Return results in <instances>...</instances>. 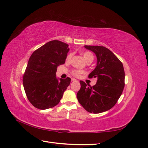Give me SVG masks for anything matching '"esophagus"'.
<instances>
[{"label":"esophagus","mask_w":148,"mask_h":148,"mask_svg":"<svg viewBox=\"0 0 148 148\" xmlns=\"http://www.w3.org/2000/svg\"><path fill=\"white\" fill-rule=\"evenodd\" d=\"M71 81H75V82H76V81H77V80L74 79V78H72V79H71Z\"/></svg>","instance_id":"esophagus-1"}]
</instances>
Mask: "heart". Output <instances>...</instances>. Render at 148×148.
<instances>
[{"label": "heart", "mask_w": 148, "mask_h": 148, "mask_svg": "<svg viewBox=\"0 0 148 148\" xmlns=\"http://www.w3.org/2000/svg\"><path fill=\"white\" fill-rule=\"evenodd\" d=\"M82 55L83 56L84 59L85 60V61L87 62L88 61L92 60L93 61V55L92 53H90V51H84L82 53ZM72 57V54H69L67 56V58H66V61L67 62H69L70 60ZM82 71H77V70H74L72 71V74L73 76H76V77H79L80 76V74H82Z\"/></svg>", "instance_id": "1"}]
</instances>
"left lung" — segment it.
<instances>
[{"label":"left lung","instance_id":"left-lung-1","mask_svg":"<svg viewBox=\"0 0 148 148\" xmlns=\"http://www.w3.org/2000/svg\"><path fill=\"white\" fill-rule=\"evenodd\" d=\"M84 48L97 56V66L88 77H97V81L95 85L90 86L80 81L77 98L88 112L97 114L108 111L118 102L125 86L124 68L117 56L106 47L84 46Z\"/></svg>","mask_w":148,"mask_h":148}]
</instances>
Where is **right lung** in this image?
I'll use <instances>...</instances> for the list:
<instances>
[{
    "label": "right lung",
    "mask_w": 148,
    "mask_h": 148,
    "mask_svg": "<svg viewBox=\"0 0 148 148\" xmlns=\"http://www.w3.org/2000/svg\"><path fill=\"white\" fill-rule=\"evenodd\" d=\"M67 44L53 40L34 51L29 58L23 84L29 102L39 109L52 108L60 101L71 78L58 80L56 72L64 64L69 51Z\"/></svg>",
    "instance_id": "1"
}]
</instances>
